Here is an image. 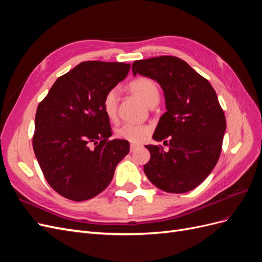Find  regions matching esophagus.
Instances as JSON below:
<instances>
[{
    "label": "esophagus",
    "mask_w": 262,
    "mask_h": 262,
    "mask_svg": "<svg viewBox=\"0 0 262 262\" xmlns=\"http://www.w3.org/2000/svg\"><path fill=\"white\" fill-rule=\"evenodd\" d=\"M141 145H139V144H136V143H131L130 144V150L131 152H133V150H136L137 148H139Z\"/></svg>",
    "instance_id": "34e87169"
}]
</instances>
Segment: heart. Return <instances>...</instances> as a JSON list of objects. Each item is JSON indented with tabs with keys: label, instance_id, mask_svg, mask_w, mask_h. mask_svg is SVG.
<instances>
[{
	"label": "heart",
	"instance_id": "obj_1",
	"mask_svg": "<svg viewBox=\"0 0 262 262\" xmlns=\"http://www.w3.org/2000/svg\"><path fill=\"white\" fill-rule=\"evenodd\" d=\"M129 90L138 96L147 106L160 99V92L154 81L147 77H139L129 84ZM118 106V91L110 90L102 99V109L109 119H115L117 116ZM150 132V128L146 124L123 123L119 126L116 133L118 138L126 140L132 143L143 142Z\"/></svg>",
	"mask_w": 262,
	"mask_h": 262
}]
</instances>
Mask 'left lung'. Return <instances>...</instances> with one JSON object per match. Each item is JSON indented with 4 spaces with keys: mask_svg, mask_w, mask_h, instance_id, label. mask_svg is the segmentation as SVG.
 I'll use <instances>...</instances> for the list:
<instances>
[{
    "mask_svg": "<svg viewBox=\"0 0 262 262\" xmlns=\"http://www.w3.org/2000/svg\"><path fill=\"white\" fill-rule=\"evenodd\" d=\"M132 71L161 85L166 105L153 139L169 148L145 145V175L166 192H188L210 175L221 154L226 120L216 93L187 62L170 55L134 61Z\"/></svg>",
    "mask_w": 262,
    "mask_h": 262,
    "instance_id": "1",
    "label": "left lung"
}]
</instances>
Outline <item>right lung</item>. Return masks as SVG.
<instances>
[{
    "mask_svg": "<svg viewBox=\"0 0 262 262\" xmlns=\"http://www.w3.org/2000/svg\"><path fill=\"white\" fill-rule=\"evenodd\" d=\"M131 64L86 61L60 76L39 104L33 146L45 178L73 201L96 196L108 187L128 141H110L102 109L105 95L128 75Z\"/></svg>",
    "mask_w": 262,
    "mask_h": 262,
    "instance_id": "1",
    "label": "right lung"
}]
</instances>
